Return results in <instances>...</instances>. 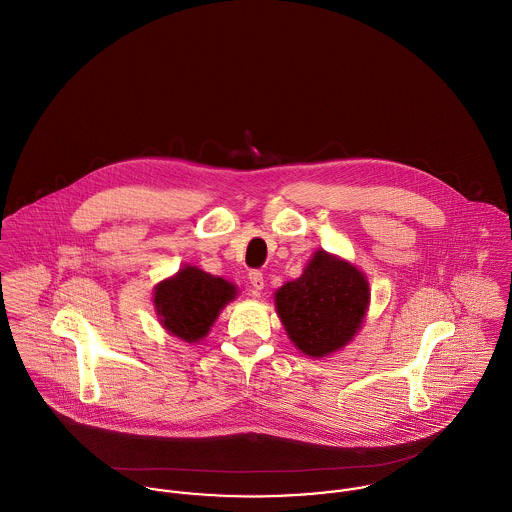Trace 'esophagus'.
Returning a JSON list of instances; mask_svg holds the SVG:
<instances>
[{"label":"esophagus","mask_w":512,"mask_h":512,"mask_svg":"<svg viewBox=\"0 0 512 512\" xmlns=\"http://www.w3.org/2000/svg\"><path fill=\"white\" fill-rule=\"evenodd\" d=\"M249 281H251V293H253V297H259L261 295V291H263V287H265V279H263V275L259 273V271H251L249 273Z\"/></svg>","instance_id":"esophagus-1"}]
</instances>
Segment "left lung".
<instances>
[{"label":"left lung","instance_id":"1","mask_svg":"<svg viewBox=\"0 0 512 512\" xmlns=\"http://www.w3.org/2000/svg\"><path fill=\"white\" fill-rule=\"evenodd\" d=\"M370 283L350 261L318 249L303 275L275 291V310L291 342L308 358L348 346L364 326Z\"/></svg>","mask_w":512,"mask_h":512}]
</instances>
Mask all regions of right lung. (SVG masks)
<instances>
[{"label": "right lung", "instance_id": "add662e5", "mask_svg": "<svg viewBox=\"0 0 512 512\" xmlns=\"http://www.w3.org/2000/svg\"><path fill=\"white\" fill-rule=\"evenodd\" d=\"M237 295V285L231 281L209 275L196 265H184L154 287L152 303L168 334L194 344L204 340L219 312Z\"/></svg>", "mask_w": 512, "mask_h": 512}]
</instances>
